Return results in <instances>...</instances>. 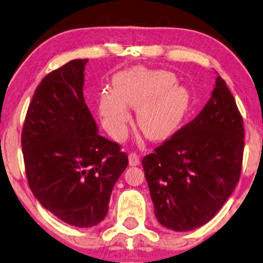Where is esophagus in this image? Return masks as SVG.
<instances>
[{"label": "esophagus", "mask_w": 263, "mask_h": 263, "mask_svg": "<svg viewBox=\"0 0 263 263\" xmlns=\"http://www.w3.org/2000/svg\"><path fill=\"white\" fill-rule=\"evenodd\" d=\"M140 163V160H139V156L136 154H130L128 155V164L131 165V167H135V165H138Z\"/></svg>", "instance_id": "esophagus-1"}]
</instances>
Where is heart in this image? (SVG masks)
<instances>
[{"label":"heart","instance_id":"b5f03b06","mask_svg":"<svg viewBox=\"0 0 263 263\" xmlns=\"http://www.w3.org/2000/svg\"><path fill=\"white\" fill-rule=\"evenodd\" d=\"M165 70L131 68L113 77V91L102 90L99 110L105 127L119 138L130 121L127 107L137 109V124L153 140L168 138L177 130L191 105V93Z\"/></svg>","mask_w":263,"mask_h":263}]
</instances>
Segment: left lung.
Returning <instances> with one entry per match:
<instances>
[{"instance_id": "left-lung-1", "label": "left lung", "mask_w": 263, "mask_h": 263, "mask_svg": "<svg viewBox=\"0 0 263 263\" xmlns=\"http://www.w3.org/2000/svg\"><path fill=\"white\" fill-rule=\"evenodd\" d=\"M243 138L234 96L218 76L201 112L142 161L161 225L191 231L216 216L239 180Z\"/></svg>"}]
</instances>
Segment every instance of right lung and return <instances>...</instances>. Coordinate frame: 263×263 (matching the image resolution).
<instances>
[{
    "mask_svg": "<svg viewBox=\"0 0 263 263\" xmlns=\"http://www.w3.org/2000/svg\"><path fill=\"white\" fill-rule=\"evenodd\" d=\"M88 59H73L43 79L29 103L21 145L26 175L40 204L66 224L105 219L127 155L99 135L83 98Z\"/></svg>",
    "mask_w": 263,
    "mask_h": 263,
    "instance_id": "right-lung-1",
    "label": "right lung"
}]
</instances>
